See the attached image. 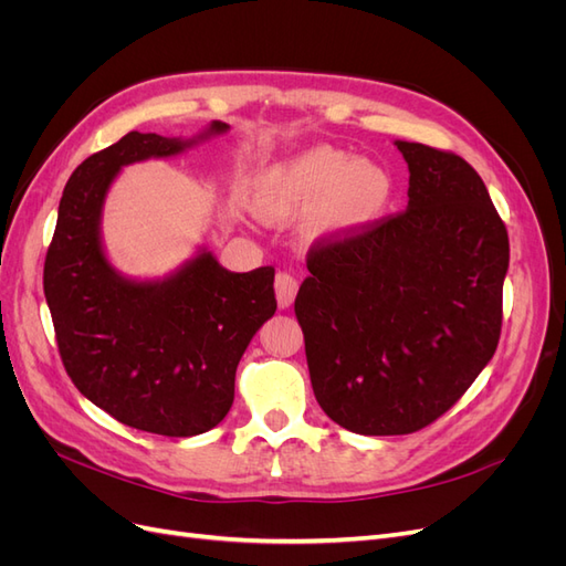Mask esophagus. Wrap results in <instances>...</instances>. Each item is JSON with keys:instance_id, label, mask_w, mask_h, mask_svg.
Here are the masks:
<instances>
[{"instance_id": "34e87169", "label": "esophagus", "mask_w": 566, "mask_h": 566, "mask_svg": "<svg viewBox=\"0 0 566 566\" xmlns=\"http://www.w3.org/2000/svg\"><path fill=\"white\" fill-rule=\"evenodd\" d=\"M297 279L293 276V273L287 271H279L276 273V300H279V306L281 310H287V306H293L295 302V295H297Z\"/></svg>"}]
</instances>
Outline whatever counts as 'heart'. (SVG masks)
I'll use <instances>...</instances> for the list:
<instances>
[{
    "mask_svg": "<svg viewBox=\"0 0 566 566\" xmlns=\"http://www.w3.org/2000/svg\"><path fill=\"white\" fill-rule=\"evenodd\" d=\"M394 193V177L380 163L318 146L266 167L254 181L252 205L271 224L310 214L316 238L347 241L380 224Z\"/></svg>",
    "mask_w": 566,
    "mask_h": 566,
    "instance_id": "1",
    "label": "heart"
}]
</instances>
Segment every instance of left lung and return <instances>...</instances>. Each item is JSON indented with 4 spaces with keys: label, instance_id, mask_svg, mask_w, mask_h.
I'll use <instances>...</instances> for the list:
<instances>
[{
    "label": "left lung",
    "instance_id": "obj_1",
    "mask_svg": "<svg viewBox=\"0 0 566 566\" xmlns=\"http://www.w3.org/2000/svg\"><path fill=\"white\" fill-rule=\"evenodd\" d=\"M406 212L312 248L295 314L325 416L366 437L410 434L468 391L499 347L507 231L455 153L394 142Z\"/></svg>",
    "mask_w": 566,
    "mask_h": 566
}]
</instances>
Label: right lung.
<instances>
[{
    "label": "right lung",
    "instance_id": "add662e5",
    "mask_svg": "<svg viewBox=\"0 0 566 566\" xmlns=\"http://www.w3.org/2000/svg\"><path fill=\"white\" fill-rule=\"evenodd\" d=\"M191 139L129 132L67 179L44 262V297L63 366L75 387L115 420L163 437L217 427L233 403L235 368L254 333L276 312L273 269L233 273L198 248L163 279H132L106 254L101 219L119 169L175 158Z\"/></svg>",
    "mask_w": 566,
    "mask_h": 566
}]
</instances>
